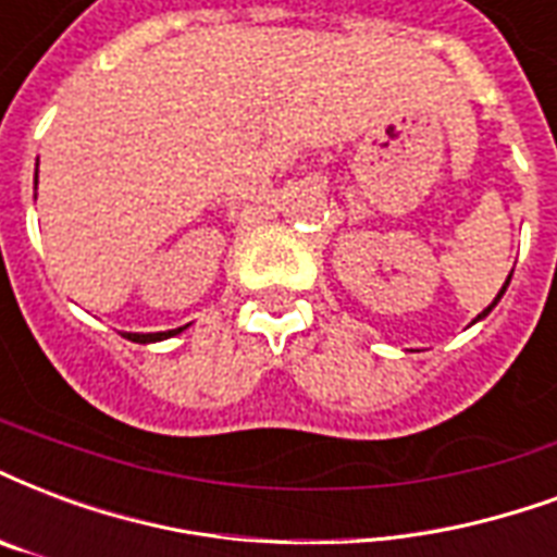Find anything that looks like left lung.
Returning <instances> with one entry per match:
<instances>
[{
	"label": "left lung",
	"instance_id": "1",
	"mask_svg": "<svg viewBox=\"0 0 557 557\" xmlns=\"http://www.w3.org/2000/svg\"><path fill=\"white\" fill-rule=\"evenodd\" d=\"M510 274H513V271H510ZM510 274H508V280H505V286H502V292H498V295H496V300H493V304H490L487 310L481 312V315H478V319H484V315H487V312H490V310H493V307H496L498 300H502V295H505V289H508V283H510ZM478 319H475V321H478Z\"/></svg>",
	"mask_w": 557,
	"mask_h": 557
}]
</instances>
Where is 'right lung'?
Segmentation results:
<instances>
[{
	"mask_svg": "<svg viewBox=\"0 0 557 557\" xmlns=\"http://www.w3.org/2000/svg\"><path fill=\"white\" fill-rule=\"evenodd\" d=\"M35 185H37V176H35ZM185 327H188V324H185ZM185 327H176V331H164V333H123V336L132 342H141V345H147V342L171 339V336H176V333H183Z\"/></svg>",
	"mask_w": 557,
	"mask_h": 557,
	"instance_id": "right-lung-1",
	"label": "right lung"
}]
</instances>
